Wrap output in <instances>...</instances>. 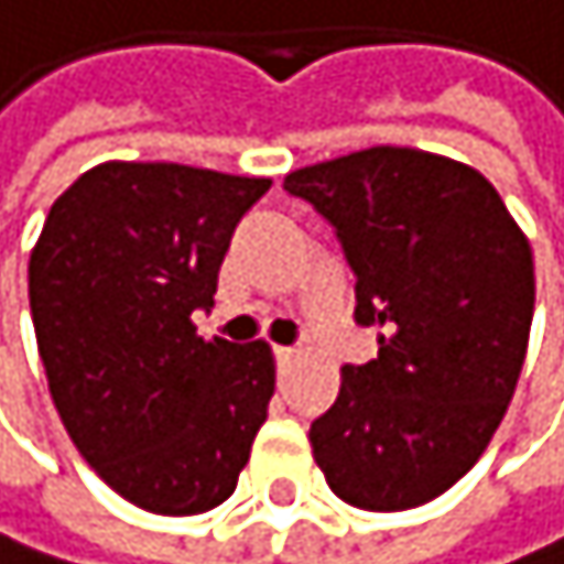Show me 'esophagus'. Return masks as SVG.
I'll return each mask as SVG.
<instances>
[{
  "label": "esophagus",
  "mask_w": 564,
  "mask_h": 564,
  "mask_svg": "<svg viewBox=\"0 0 564 564\" xmlns=\"http://www.w3.org/2000/svg\"><path fill=\"white\" fill-rule=\"evenodd\" d=\"M273 356H276V366L284 369V366H291V359L297 356V349H294V346H276Z\"/></svg>",
  "instance_id": "esophagus-1"
}]
</instances>
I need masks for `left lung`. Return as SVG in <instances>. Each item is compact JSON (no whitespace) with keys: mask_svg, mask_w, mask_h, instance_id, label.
<instances>
[{"mask_svg":"<svg viewBox=\"0 0 564 564\" xmlns=\"http://www.w3.org/2000/svg\"><path fill=\"white\" fill-rule=\"evenodd\" d=\"M356 276V322L380 352L343 366L311 421L332 494L362 510L442 497L490 445L521 377L534 260L497 187L455 160L373 147L288 174Z\"/></svg>","mask_w":564,"mask_h":564,"instance_id":"obj_1","label":"left lung"}]
</instances>
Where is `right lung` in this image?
Here are the masks:
<instances>
[{
    "label": "right lung",
    "instance_id": "1",
    "mask_svg": "<svg viewBox=\"0 0 564 564\" xmlns=\"http://www.w3.org/2000/svg\"><path fill=\"white\" fill-rule=\"evenodd\" d=\"M267 191L184 164H98L51 205L30 253L54 408L85 463L150 513L229 500L267 421L270 346L205 343L191 325Z\"/></svg>",
    "mask_w": 564,
    "mask_h": 564
}]
</instances>
